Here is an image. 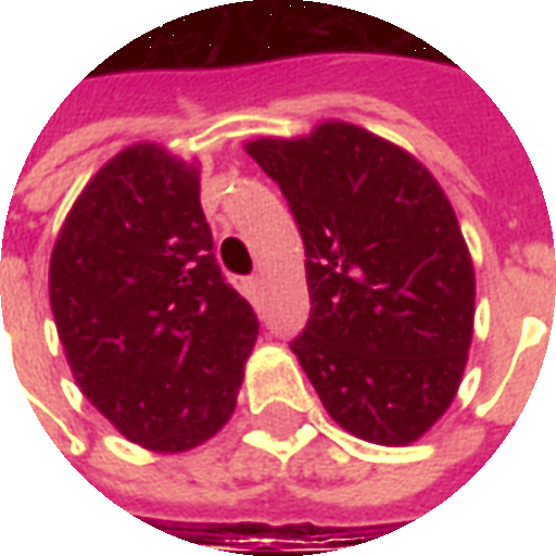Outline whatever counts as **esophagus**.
I'll list each match as a JSON object with an SVG mask.
<instances>
[{"mask_svg":"<svg viewBox=\"0 0 556 556\" xmlns=\"http://www.w3.org/2000/svg\"><path fill=\"white\" fill-rule=\"evenodd\" d=\"M243 294H247V298H250L253 303L265 301V279L262 277L243 279Z\"/></svg>","mask_w":556,"mask_h":556,"instance_id":"obj_1","label":"esophagus"}]
</instances>
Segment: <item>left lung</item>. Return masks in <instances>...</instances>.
Returning <instances> with one entry per match:
<instances>
[{
  "mask_svg": "<svg viewBox=\"0 0 556 556\" xmlns=\"http://www.w3.org/2000/svg\"><path fill=\"white\" fill-rule=\"evenodd\" d=\"M303 238L309 318L291 351L363 441H417L450 408L473 337V265L453 205L408 151L342 122L255 139Z\"/></svg>",
  "mask_w": 556,
  "mask_h": 556,
  "instance_id": "1",
  "label": "left lung"
}]
</instances>
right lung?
I'll use <instances>...</instances> for the list:
<instances>
[{"instance_id": "1", "label": "right lung", "mask_w": 556, "mask_h": 556, "mask_svg": "<svg viewBox=\"0 0 556 556\" xmlns=\"http://www.w3.org/2000/svg\"><path fill=\"white\" fill-rule=\"evenodd\" d=\"M71 372L127 441L184 453L231 417L258 318L214 255L199 169L125 148L71 207L50 262Z\"/></svg>"}]
</instances>
